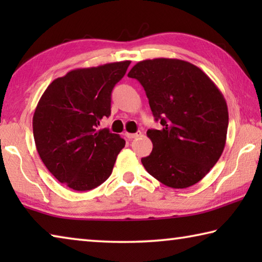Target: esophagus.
<instances>
[{
	"label": "esophagus",
	"mask_w": 262,
	"mask_h": 262,
	"mask_svg": "<svg viewBox=\"0 0 262 262\" xmlns=\"http://www.w3.org/2000/svg\"><path fill=\"white\" fill-rule=\"evenodd\" d=\"M128 139L129 140H133V139H136V137H140L142 135L141 132H137V133H126L125 134Z\"/></svg>",
	"instance_id": "1"
}]
</instances>
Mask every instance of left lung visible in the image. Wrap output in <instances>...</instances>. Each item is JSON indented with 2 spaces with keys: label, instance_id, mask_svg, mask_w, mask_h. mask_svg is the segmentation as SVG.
Here are the masks:
<instances>
[{
  "label": "left lung",
  "instance_id": "obj_1",
  "mask_svg": "<svg viewBox=\"0 0 262 262\" xmlns=\"http://www.w3.org/2000/svg\"><path fill=\"white\" fill-rule=\"evenodd\" d=\"M144 88L155 120L152 151L141 159L149 174L172 188L199 183L219 161L227 140L229 113L223 95L196 66L178 59L136 63L128 73Z\"/></svg>",
  "mask_w": 262,
  "mask_h": 262
}]
</instances>
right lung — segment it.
I'll use <instances>...</instances> for the list:
<instances>
[{"label":"right lung","mask_w":262,"mask_h":262,"mask_svg":"<svg viewBox=\"0 0 262 262\" xmlns=\"http://www.w3.org/2000/svg\"><path fill=\"white\" fill-rule=\"evenodd\" d=\"M130 61L75 69L53 81L33 114V137L48 171L67 187L90 190L112 173L126 141L107 128L111 94Z\"/></svg>","instance_id":"1"}]
</instances>
